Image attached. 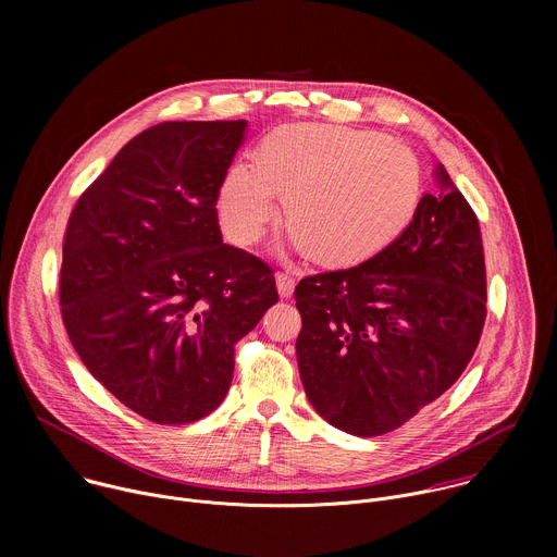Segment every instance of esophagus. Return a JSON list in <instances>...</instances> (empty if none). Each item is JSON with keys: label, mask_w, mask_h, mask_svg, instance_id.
<instances>
[{"label": "esophagus", "mask_w": 557, "mask_h": 557, "mask_svg": "<svg viewBox=\"0 0 557 557\" xmlns=\"http://www.w3.org/2000/svg\"><path fill=\"white\" fill-rule=\"evenodd\" d=\"M275 284H277V293L280 297H290L295 290V277L288 273H277L275 275Z\"/></svg>", "instance_id": "obj_1"}]
</instances>
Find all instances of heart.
I'll use <instances>...</instances> for the list:
<instances>
[{
    "label": "heart",
    "instance_id": "1",
    "mask_svg": "<svg viewBox=\"0 0 557 557\" xmlns=\"http://www.w3.org/2000/svg\"><path fill=\"white\" fill-rule=\"evenodd\" d=\"M299 249L324 264H355L389 247L417 215L423 170L417 153L372 129L295 123L273 129L258 163L220 178L215 211L237 247L256 245L277 218Z\"/></svg>",
    "mask_w": 557,
    "mask_h": 557
}]
</instances>
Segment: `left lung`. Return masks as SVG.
<instances>
[{"label": "left lung", "mask_w": 557, "mask_h": 557, "mask_svg": "<svg viewBox=\"0 0 557 557\" xmlns=\"http://www.w3.org/2000/svg\"><path fill=\"white\" fill-rule=\"evenodd\" d=\"M410 226L374 258L295 288L297 366L337 430L381 436L436 401L467 368L487 317L479 218L443 165Z\"/></svg>", "instance_id": "1"}]
</instances>
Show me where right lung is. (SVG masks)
<instances>
[{
	"mask_svg": "<svg viewBox=\"0 0 557 557\" xmlns=\"http://www.w3.org/2000/svg\"><path fill=\"white\" fill-rule=\"evenodd\" d=\"M247 121H168L134 136L76 200L59 304L90 374L161 425L211 414L233 348L277 301L273 269L222 243L220 178Z\"/></svg>",
	"mask_w": 557,
	"mask_h": 557,
	"instance_id": "1",
	"label": "right lung"
}]
</instances>
